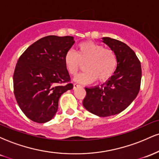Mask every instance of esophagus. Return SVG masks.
<instances>
[{
    "label": "esophagus",
    "mask_w": 159,
    "mask_h": 159,
    "mask_svg": "<svg viewBox=\"0 0 159 159\" xmlns=\"http://www.w3.org/2000/svg\"><path fill=\"white\" fill-rule=\"evenodd\" d=\"M79 84H76V83H74L73 84V88L74 89H75V88H77V87H79Z\"/></svg>",
    "instance_id": "esophagus-1"
}]
</instances>
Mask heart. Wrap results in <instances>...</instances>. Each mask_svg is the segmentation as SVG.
<instances>
[{
    "label": "heart",
    "mask_w": 159,
    "mask_h": 159,
    "mask_svg": "<svg viewBox=\"0 0 159 159\" xmlns=\"http://www.w3.org/2000/svg\"><path fill=\"white\" fill-rule=\"evenodd\" d=\"M84 65L85 72L75 78L81 83H91L96 79L99 82L108 81L117 67V57L112 49L91 41L78 45L76 53L69 51L65 55V65L69 73L75 75Z\"/></svg>",
    "instance_id": "obj_1"
}]
</instances>
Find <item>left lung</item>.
Wrapping results in <instances>:
<instances>
[{"label": "left lung", "mask_w": 159, "mask_h": 159, "mask_svg": "<svg viewBox=\"0 0 159 159\" xmlns=\"http://www.w3.org/2000/svg\"><path fill=\"white\" fill-rule=\"evenodd\" d=\"M116 54L117 67L114 75L102 85L86 87L84 107L98 116H112L125 110L137 97L141 81V66L135 53L123 42L103 37Z\"/></svg>", "instance_id": "8db88e82"}]
</instances>
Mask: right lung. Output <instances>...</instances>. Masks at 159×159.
<instances>
[{"instance_id":"add662e5","label":"right lung","mask_w":159,"mask_h":159,"mask_svg":"<svg viewBox=\"0 0 159 159\" xmlns=\"http://www.w3.org/2000/svg\"><path fill=\"white\" fill-rule=\"evenodd\" d=\"M74 43L73 36H45L30 45L18 60L14 95L21 110L32 121L44 123L52 120L61 95L73 88L65 55Z\"/></svg>"}]
</instances>
